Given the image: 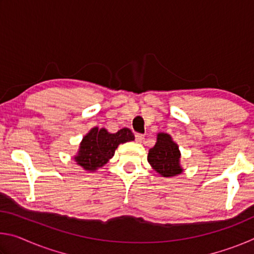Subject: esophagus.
I'll return each instance as SVG.
<instances>
[{
    "label": "esophagus",
    "instance_id": "34e87169",
    "mask_svg": "<svg viewBox=\"0 0 254 254\" xmlns=\"http://www.w3.org/2000/svg\"><path fill=\"white\" fill-rule=\"evenodd\" d=\"M143 140H144V135L143 134H135V141H136V142L141 143V142H143Z\"/></svg>",
    "mask_w": 254,
    "mask_h": 254
}]
</instances>
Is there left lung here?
<instances>
[{"mask_svg": "<svg viewBox=\"0 0 254 254\" xmlns=\"http://www.w3.org/2000/svg\"><path fill=\"white\" fill-rule=\"evenodd\" d=\"M180 150L170 134L159 132L154 147L149 150L148 162L152 169L162 177L169 178L184 171L180 165Z\"/></svg>", "mask_w": 254, "mask_h": 254, "instance_id": "obj_1", "label": "left lung"}]
</instances>
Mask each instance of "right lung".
<instances>
[{
  "mask_svg": "<svg viewBox=\"0 0 254 254\" xmlns=\"http://www.w3.org/2000/svg\"><path fill=\"white\" fill-rule=\"evenodd\" d=\"M133 140L134 135L127 127H123L117 133H110L105 127H93L83 136L74 160L84 170L94 173L114 156L120 144Z\"/></svg>",
  "mask_w": 254,
  "mask_h": 254,
  "instance_id": "right-lung-1",
  "label": "right lung"
}]
</instances>
